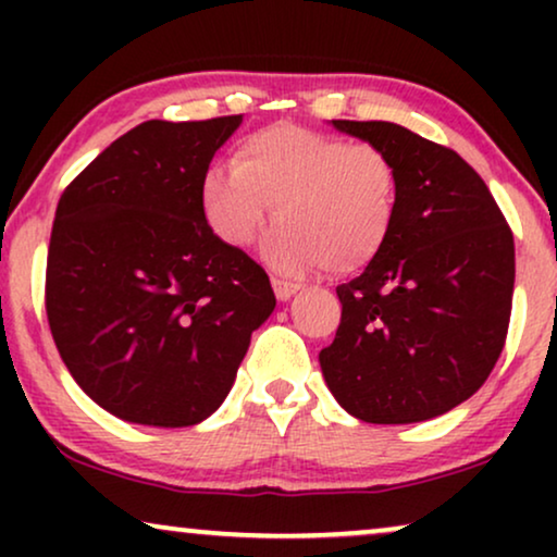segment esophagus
<instances>
[{
    "label": "esophagus",
    "instance_id": "esophagus-1",
    "mask_svg": "<svg viewBox=\"0 0 557 557\" xmlns=\"http://www.w3.org/2000/svg\"><path fill=\"white\" fill-rule=\"evenodd\" d=\"M271 284H273V294H276L278 301H288L301 288L299 284H292V281H284V278H273Z\"/></svg>",
    "mask_w": 557,
    "mask_h": 557
}]
</instances>
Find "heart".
<instances>
[{"mask_svg":"<svg viewBox=\"0 0 557 557\" xmlns=\"http://www.w3.org/2000/svg\"><path fill=\"white\" fill-rule=\"evenodd\" d=\"M398 174L375 144L276 124L246 136L233 170L210 166L200 202L210 231L231 248L261 233L271 208L281 218L263 240L276 271L355 273L385 246L393 227Z\"/></svg>","mask_w":557,"mask_h":557,"instance_id":"1","label":"heart"}]
</instances>
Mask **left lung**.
Masks as SVG:
<instances>
[{"mask_svg": "<svg viewBox=\"0 0 557 557\" xmlns=\"http://www.w3.org/2000/svg\"><path fill=\"white\" fill-rule=\"evenodd\" d=\"M375 144L398 174L393 227L337 286L342 322L319 352L324 383L364 423H418L469 400L505 347L515 240L484 180L391 121H332Z\"/></svg>", "mask_w": 557, "mask_h": 557, "instance_id": "obj_1", "label": "left lung"}]
</instances>
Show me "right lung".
<instances>
[{"label": "right lung", "instance_id": "add662e5", "mask_svg": "<svg viewBox=\"0 0 557 557\" xmlns=\"http://www.w3.org/2000/svg\"><path fill=\"white\" fill-rule=\"evenodd\" d=\"M243 116L144 121L60 197L45 304L58 352L121 421L182 429L231 393L276 307L256 261L210 231L202 174Z\"/></svg>", "mask_w": 557, "mask_h": 557}]
</instances>
